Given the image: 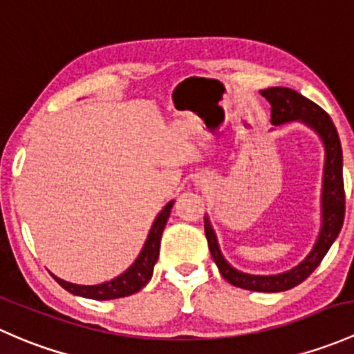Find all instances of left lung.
I'll use <instances>...</instances> for the list:
<instances>
[{"mask_svg":"<svg viewBox=\"0 0 354 354\" xmlns=\"http://www.w3.org/2000/svg\"><path fill=\"white\" fill-rule=\"evenodd\" d=\"M261 95L271 104V122L274 126L290 121H301L315 129L322 138L326 147V167H324V185H322V230L317 239L315 247L301 264L283 274L272 276H254L233 269L220 252L216 236L211 228L209 220L204 216V233L207 239V247L220 269L221 276L232 283L233 286L243 288L250 291H264V293H278L304 283L308 276L322 262L327 250L330 249L336 236L339 235L342 221H344L346 198L344 180H342V151L341 141L337 136L336 126L324 109L313 104L312 100L300 95L295 90L286 86H271L261 90Z\"/></svg>","mask_w":354,"mask_h":354,"instance_id":"left-lung-1","label":"left lung"}]
</instances>
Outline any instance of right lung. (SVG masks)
Listing matches in <instances>:
<instances>
[{
	"mask_svg": "<svg viewBox=\"0 0 354 354\" xmlns=\"http://www.w3.org/2000/svg\"><path fill=\"white\" fill-rule=\"evenodd\" d=\"M172 204L174 201H170L165 207H163L162 213L156 216L143 250H141V254L138 256L136 261H134V264L131 266L127 271H124L121 276L95 286L73 285V283L64 281V279L56 278V276L53 274L54 279H56L64 290L69 291V293L80 295V297L85 298H92V300H114V298L129 297V295L140 291L141 288L147 286V283L150 281L153 276V268H155V262L156 259H158L160 252V240H162L163 228H165L167 220H169L170 216Z\"/></svg>",
	"mask_w": 354,
	"mask_h": 354,
	"instance_id": "obj_1",
	"label": "right lung"
}]
</instances>
